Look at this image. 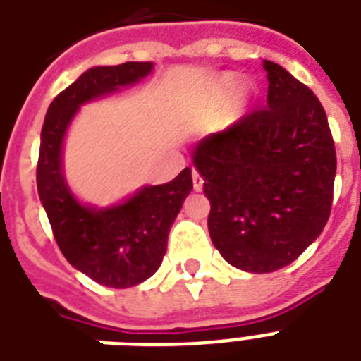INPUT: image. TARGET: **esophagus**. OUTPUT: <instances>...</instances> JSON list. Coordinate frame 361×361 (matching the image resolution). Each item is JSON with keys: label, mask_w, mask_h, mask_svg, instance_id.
Returning <instances> with one entry per match:
<instances>
[{"label": "esophagus", "mask_w": 361, "mask_h": 361, "mask_svg": "<svg viewBox=\"0 0 361 361\" xmlns=\"http://www.w3.org/2000/svg\"><path fill=\"white\" fill-rule=\"evenodd\" d=\"M192 187H195V191H202L204 187L202 176L198 174L197 170H192Z\"/></svg>", "instance_id": "obj_1"}]
</instances>
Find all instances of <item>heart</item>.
Segmentation results:
<instances>
[{
  "label": "heart",
  "mask_w": 361,
  "mask_h": 361,
  "mask_svg": "<svg viewBox=\"0 0 361 361\" xmlns=\"http://www.w3.org/2000/svg\"><path fill=\"white\" fill-rule=\"evenodd\" d=\"M238 87V76L232 75V73H226V75L219 76L217 80V92L223 93V95H228ZM245 97V95H243Z\"/></svg>",
  "instance_id": "1"
}]
</instances>
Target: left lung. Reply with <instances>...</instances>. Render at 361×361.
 I'll return each mask as SVG.
<instances>
[{
    "instance_id": "1",
    "label": "left lung",
    "mask_w": 361,
    "mask_h": 361,
    "mask_svg": "<svg viewBox=\"0 0 361 361\" xmlns=\"http://www.w3.org/2000/svg\"><path fill=\"white\" fill-rule=\"evenodd\" d=\"M266 109L198 142L192 163L212 209L209 238L226 262L269 274L294 262L328 223L336 146L322 104L264 59Z\"/></svg>"
}]
</instances>
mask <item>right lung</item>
<instances>
[{
  "mask_svg": "<svg viewBox=\"0 0 361 361\" xmlns=\"http://www.w3.org/2000/svg\"><path fill=\"white\" fill-rule=\"evenodd\" d=\"M152 61L92 67L48 106L41 130L37 191L63 257L99 285L129 288L149 279L166 252L172 223L192 189L187 166L163 185H144L120 204L97 208L73 195L63 174V140L82 104L133 86Z\"/></svg>",
  "mask_w": 361,
  "mask_h": 361,
  "instance_id": "right-lung-1",
  "label": "right lung"
}]
</instances>
